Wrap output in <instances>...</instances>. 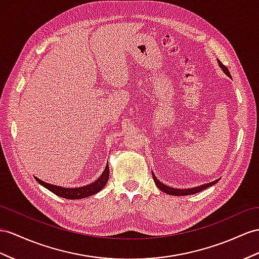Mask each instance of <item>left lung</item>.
<instances>
[{"label": "left lung", "instance_id": "obj_1", "mask_svg": "<svg viewBox=\"0 0 259 259\" xmlns=\"http://www.w3.org/2000/svg\"><path fill=\"white\" fill-rule=\"evenodd\" d=\"M218 63H219V66L222 69V71L227 74L229 77H231V74H230V71L229 69L225 66L220 60H218ZM152 176H153V180H154V183L157 186V188H160L163 193H166L168 195H171V196H187V195H194V194H197L199 193V191H201L205 188L208 187H211L213 186L214 184H217L219 182L218 181H213L211 183H208V184H203V185H200V186H197V187H193V188H186V189H181V188H173V187H169V186H166V185L163 184L162 182H160L156 178V176L154 175L153 171H152Z\"/></svg>", "mask_w": 259, "mask_h": 259}]
</instances>
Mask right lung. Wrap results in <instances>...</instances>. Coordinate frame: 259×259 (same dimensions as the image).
I'll list each match as a JSON object with an SVG mask.
<instances>
[{
    "label": "right lung",
    "instance_id": "1",
    "mask_svg": "<svg viewBox=\"0 0 259 259\" xmlns=\"http://www.w3.org/2000/svg\"><path fill=\"white\" fill-rule=\"evenodd\" d=\"M108 178H109L108 163H107V165H106V167L102 173V175L99 176L94 183L85 185V186H82V187H76V188H66V187L57 186V185L45 183L44 181L39 180V178H37L35 176V180L39 184H40L41 186L50 190L51 193H54L55 195H57L59 197H62L65 199H71V200H73V199H83V198L97 194L98 191H101L105 187V185L107 184Z\"/></svg>",
    "mask_w": 259,
    "mask_h": 259
}]
</instances>
